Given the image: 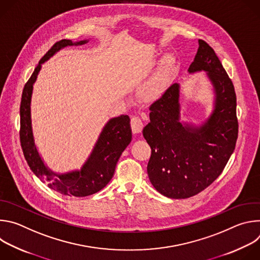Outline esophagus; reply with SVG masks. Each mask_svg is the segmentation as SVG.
<instances>
[{
  "mask_svg": "<svg viewBox=\"0 0 260 260\" xmlns=\"http://www.w3.org/2000/svg\"><path fill=\"white\" fill-rule=\"evenodd\" d=\"M131 126L135 134H139L143 129V121L141 120L140 117L133 116L131 119Z\"/></svg>",
  "mask_w": 260,
  "mask_h": 260,
  "instance_id": "obj_1",
  "label": "esophagus"
}]
</instances>
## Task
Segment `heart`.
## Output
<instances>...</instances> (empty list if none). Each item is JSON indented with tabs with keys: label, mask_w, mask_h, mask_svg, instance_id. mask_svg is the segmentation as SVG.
Wrapping results in <instances>:
<instances>
[{
	"label": "heart",
	"mask_w": 260,
	"mask_h": 260,
	"mask_svg": "<svg viewBox=\"0 0 260 260\" xmlns=\"http://www.w3.org/2000/svg\"><path fill=\"white\" fill-rule=\"evenodd\" d=\"M174 67L175 58L172 55H167L164 58L159 70L153 76V78L145 85L143 89V94L145 98L152 100L160 95V93L164 91L170 81Z\"/></svg>",
	"instance_id": "obj_1"
}]
</instances>
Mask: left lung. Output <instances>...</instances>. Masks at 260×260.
<instances>
[{
	"label": "left lung",
	"mask_w": 260,
	"mask_h": 260,
	"mask_svg": "<svg viewBox=\"0 0 260 260\" xmlns=\"http://www.w3.org/2000/svg\"><path fill=\"white\" fill-rule=\"evenodd\" d=\"M205 71L214 109L200 126L180 121V85L172 84L149 108L143 136L151 147L147 166L153 187L170 199H187L212 184L225 168L238 139L235 87L213 48L199 40L188 73Z\"/></svg>",
	"instance_id": "8db88e82"
}]
</instances>
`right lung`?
I'll return each mask as SVG.
<instances>
[{
  "label": "right lung",
  "mask_w": 260,
  "mask_h": 260,
  "mask_svg": "<svg viewBox=\"0 0 260 260\" xmlns=\"http://www.w3.org/2000/svg\"><path fill=\"white\" fill-rule=\"evenodd\" d=\"M87 42L88 40L72 42V40L67 39L56 42L41 58L25 83L20 103V143L28 167L41 181L47 182L48 187L52 190L63 196L78 198L91 196L100 191L112 179L120 155L132 141L131 119L127 115L111 118L104 126L90 155L82 168L78 171L57 174L44 164L37 149L31 127L30 102L32 86L38 77L42 63L67 46L83 45Z\"/></svg>",
  "instance_id": "obj_1"
}]
</instances>
